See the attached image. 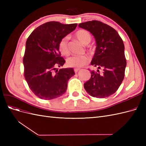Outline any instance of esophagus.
<instances>
[{
  "label": "esophagus",
  "instance_id": "esophagus-1",
  "mask_svg": "<svg viewBox=\"0 0 146 146\" xmlns=\"http://www.w3.org/2000/svg\"><path fill=\"white\" fill-rule=\"evenodd\" d=\"M79 70H80V69H78V68H75V69H74V72H77Z\"/></svg>",
  "mask_w": 146,
  "mask_h": 146
}]
</instances>
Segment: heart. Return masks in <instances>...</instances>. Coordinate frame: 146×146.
I'll list each match as a JSON object with an SVG mask.
<instances>
[{"label":"heart","mask_w":146,"mask_h":146,"mask_svg":"<svg viewBox=\"0 0 146 146\" xmlns=\"http://www.w3.org/2000/svg\"><path fill=\"white\" fill-rule=\"evenodd\" d=\"M75 36L84 44H87L91 40V34L85 30H79L75 33ZM58 49L61 54L64 56H68L69 55V48L68 45V37L64 36L58 44ZM91 58L90 56L87 55H74L69 57L66 60V64L69 67L80 68L86 65L90 62Z\"/></svg>","instance_id":"heart-1"}]
</instances>
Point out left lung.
<instances>
[{"mask_svg":"<svg viewBox=\"0 0 146 146\" xmlns=\"http://www.w3.org/2000/svg\"><path fill=\"white\" fill-rule=\"evenodd\" d=\"M78 27L89 31L96 42L94 55L91 64L102 69V73L92 70L90 80L84 88L90 96L105 98L116 92L125 76L127 61L124 44L117 31L99 21H88Z\"/></svg>","mask_w":146,"mask_h":146,"instance_id":"8db88e82","label":"left lung"}]
</instances>
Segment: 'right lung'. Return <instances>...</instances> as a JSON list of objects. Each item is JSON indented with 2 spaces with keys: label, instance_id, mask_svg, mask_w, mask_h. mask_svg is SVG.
<instances>
[{
  "label": "right lung",
  "instance_id": "right-lung-1",
  "mask_svg": "<svg viewBox=\"0 0 146 146\" xmlns=\"http://www.w3.org/2000/svg\"><path fill=\"white\" fill-rule=\"evenodd\" d=\"M77 25L48 22L35 29L27 38L23 58L24 75L30 89L39 98L55 99L67 90L68 82L75 72L72 68L56 69L66 62L61 56L58 44Z\"/></svg>",
  "mask_w": 146,
  "mask_h": 146
}]
</instances>
